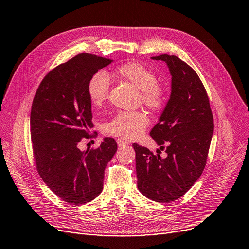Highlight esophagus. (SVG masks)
Segmentation results:
<instances>
[{
    "mask_svg": "<svg viewBox=\"0 0 249 249\" xmlns=\"http://www.w3.org/2000/svg\"><path fill=\"white\" fill-rule=\"evenodd\" d=\"M127 144H128V142H127L126 140L122 139V138L117 139V145H118V146H125V145H127Z\"/></svg>",
    "mask_w": 249,
    "mask_h": 249,
    "instance_id": "esophagus-1",
    "label": "esophagus"
}]
</instances>
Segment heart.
I'll use <instances>...</instances> for the list:
<instances>
[{
  "label": "heart",
  "instance_id": "b5f03b06",
  "mask_svg": "<svg viewBox=\"0 0 249 249\" xmlns=\"http://www.w3.org/2000/svg\"><path fill=\"white\" fill-rule=\"evenodd\" d=\"M113 75L140 90L141 102L152 110L161 109L166 102V89L158 83L157 75L153 70L140 62H127L117 66ZM110 84L104 73L94 74L87 86L88 96L93 105L101 106L108 98ZM149 124L148 116L142 111H121L105 124L108 135L122 139H134L145 131Z\"/></svg>",
  "mask_w": 249,
  "mask_h": 249
}]
</instances>
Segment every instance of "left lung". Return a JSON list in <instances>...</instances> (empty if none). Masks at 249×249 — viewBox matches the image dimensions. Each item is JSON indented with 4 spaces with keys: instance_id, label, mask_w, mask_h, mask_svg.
<instances>
[{
    "instance_id": "obj_1",
    "label": "left lung",
    "mask_w": 249,
    "mask_h": 249,
    "mask_svg": "<svg viewBox=\"0 0 249 249\" xmlns=\"http://www.w3.org/2000/svg\"><path fill=\"white\" fill-rule=\"evenodd\" d=\"M153 60L167 64L172 75L171 95L150 136L165 150L154 155L133 144L138 188L146 197L170 203L181 197L202 175L214 132V118L205 86L195 70L175 55Z\"/></svg>"
}]
</instances>
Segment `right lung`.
<instances>
[{
  "label": "right lung",
  "mask_w": 249,
  "mask_h": 249,
  "mask_svg": "<svg viewBox=\"0 0 249 249\" xmlns=\"http://www.w3.org/2000/svg\"><path fill=\"white\" fill-rule=\"evenodd\" d=\"M112 60L82 53L47 73L35 93L30 135L35 166L44 183L70 205H84L102 192L104 169L116 152L114 139L96 149L78 145L91 139L92 111L87 86Z\"/></svg>",
  "instance_id": "add662e5"
}]
</instances>
